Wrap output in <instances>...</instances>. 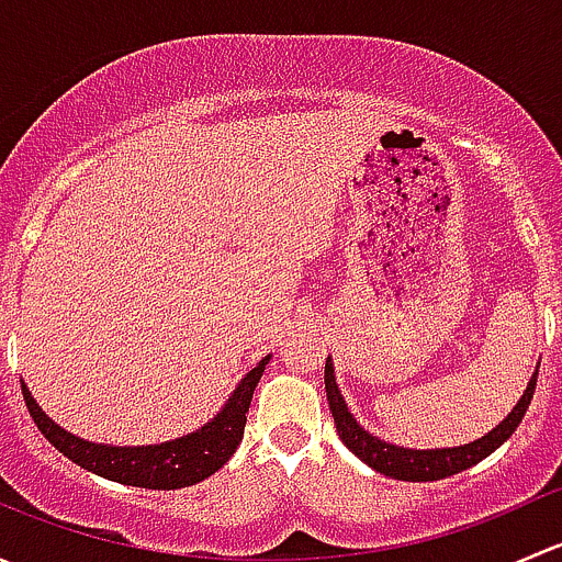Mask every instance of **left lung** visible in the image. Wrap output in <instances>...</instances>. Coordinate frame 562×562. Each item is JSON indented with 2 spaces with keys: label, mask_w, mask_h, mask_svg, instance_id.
<instances>
[{
  "label": "left lung",
  "mask_w": 562,
  "mask_h": 562,
  "mask_svg": "<svg viewBox=\"0 0 562 562\" xmlns=\"http://www.w3.org/2000/svg\"><path fill=\"white\" fill-rule=\"evenodd\" d=\"M536 378L538 367L536 372H532L530 383H527L522 400H519L517 405H514V411L508 413L492 432H486L484 438L473 440V443L457 446V449H402V446L386 443V440L375 438V435H370L359 422H356L353 413L348 411V405H345L342 394H339L337 389L331 359H326V372H323V381H326V400L328 407H331L334 424H337V432L339 438H342V443L348 446L361 462L370 464L372 470L400 481L449 479V475L473 468L475 462H481V459L490 457L492 451L501 449V446L512 438L514 429L519 427V422L525 418L527 405H530L532 400V391H536Z\"/></svg>",
  "instance_id": "1"
}]
</instances>
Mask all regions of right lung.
Segmentation results:
<instances>
[{
	"mask_svg": "<svg viewBox=\"0 0 562 562\" xmlns=\"http://www.w3.org/2000/svg\"><path fill=\"white\" fill-rule=\"evenodd\" d=\"M269 356L260 359L252 370L241 378L231 400L225 402L223 411L203 424L195 432L184 435V438L168 440L160 446H105V443H89V440L76 438L72 432L61 429L59 424L50 422L37 405L32 391L21 383L24 391L26 407L30 416L35 418L37 429L45 435L50 446L59 454L81 464L83 470L94 475H103L108 481H119L127 486H144V490H181V486H192L198 481L209 479L217 473L231 457H234L236 446L241 443L247 424L249 402H252V391L258 386L260 375H263Z\"/></svg>",
	"mask_w": 562,
	"mask_h": 562,
	"instance_id": "add662e5",
	"label": "right lung"
}]
</instances>
